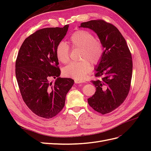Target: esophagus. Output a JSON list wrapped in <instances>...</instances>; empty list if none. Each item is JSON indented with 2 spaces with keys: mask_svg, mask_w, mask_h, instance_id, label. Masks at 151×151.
Wrapping results in <instances>:
<instances>
[{
  "mask_svg": "<svg viewBox=\"0 0 151 151\" xmlns=\"http://www.w3.org/2000/svg\"><path fill=\"white\" fill-rule=\"evenodd\" d=\"M74 82L76 84H80V83H83V81L81 80H78V79H75Z\"/></svg>",
  "mask_w": 151,
  "mask_h": 151,
  "instance_id": "34e87169",
  "label": "esophagus"
}]
</instances>
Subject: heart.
<instances>
[{"label":"heart","instance_id":"heart-1","mask_svg":"<svg viewBox=\"0 0 151 151\" xmlns=\"http://www.w3.org/2000/svg\"><path fill=\"white\" fill-rule=\"evenodd\" d=\"M71 46L81 49L80 62H72L65 66L63 69V74L67 77L75 79L83 80L92 70L91 62L96 65L102 59L104 47L99 39L95 38L91 32L80 29L73 33L70 37ZM56 55L58 60L62 63L70 61V48L64 42L58 43L56 48Z\"/></svg>","mask_w":151,"mask_h":151}]
</instances>
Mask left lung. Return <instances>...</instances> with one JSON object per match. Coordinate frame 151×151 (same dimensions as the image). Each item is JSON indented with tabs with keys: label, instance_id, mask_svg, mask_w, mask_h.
I'll list each match as a JSON object with an SVG mask.
<instances>
[{
	"label": "left lung",
	"instance_id": "8db88e82",
	"mask_svg": "<svg viewBox=\"0 0 151 151\" xmlns=\"http://www.w3.org/2000/svg\"><path fill=\"white\" fill-rule=\"evenodd\" d=\"M79 28L93 30L103 45V56L95 68V76L101 79L92 81L96 90L88 101L95 111L104 115L121 105L129 94L133 67L131 53L119 30L110 23L91 20L82 22Z\"/></svg>",
	"mask_w": 151,
	"mask_h": 151
}]
</instances>
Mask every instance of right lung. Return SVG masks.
Returning <instances> with one entry per match:
<instances>
[{
    "label": "right lung",
    "mask_w": 151,
    "mask_h": 151,
    "mask_svg": "<svg viewBox=\"0 0 151 151\" xmlns=\"http://www.w3.org/2000/svg\"><path fill=\"white\" fill-rule=\"evenodd\" d=\"M68 25L36 31L26 38L16 61V76L24 103L35 115L51 118L65 105L74 84L70 78H61L56 48L65 37ZM52 78L56 79L51 82Z\"/></svg>",
    "instance_id": "1"
}]
</instances>
